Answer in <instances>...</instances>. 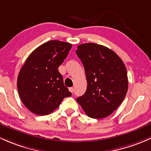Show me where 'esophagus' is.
Masks as SVG:
<instances>
[{
	"label": "esophagus",
	"mask_w": 151,
	"mask_h": 151,
	"mask_svg": "<svg viewBox=\"0 0 151 151\" xmlns=\"http://www.w3.org/2000/svg\"><path fill=\"white\" fill-rule=\"evenodd\" d=\"M69 91H70L71 93H73V91H74V88H73V87H70V88H69Z\"/></svg>",
	"instance_id": "34e87169"
}]
</instances>
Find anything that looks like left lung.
I'll return each instance as SVG.
<instances>
[{"label": "left lung", "mask_w": 151, "mask_h": 151, "mask_svg": "<svg viewBox=\"0 0 151 151\" xmlns=\"http://www.w3.org/2000/svg\"><path fill=\"white\" fill-rule=\"evenodd\" d=\"M86 73L87 88L76 99L92 119L110 116L123 102L128 90L126 66L113 51L93 43L78 46L76 50Z\"/></svg>", "instance_id": "obj_1"}]
</instances>
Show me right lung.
Wrapping results in <instances>:
<instances>
[{
  "label": "right lung",
  "mask_w": 151,
  "mask_h": 151,
  "mask_svg": "<svg viewBox=\"0 0 151 151\" xmlns=\"http://www.w3.org/2000/svg\"><path fill=\"white\" fill-rule=\"evenodd\" d=\"M72 44L49 41L35 49L22 67L17 89L22 102L29 111L39 116L50 114L65 97L72 95L64 86L58 68Z\"/></svg>",
  "instance_id": "add662e5"
}]
</instances>
